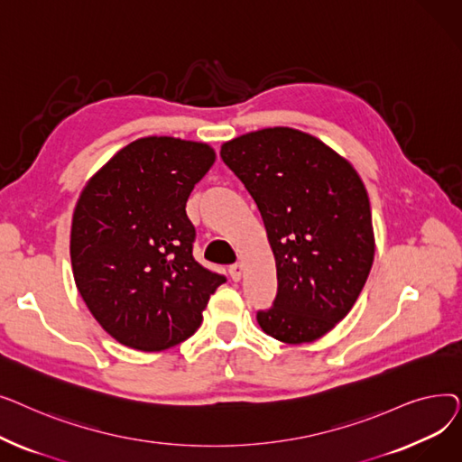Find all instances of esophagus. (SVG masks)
Instances as JSON below:
<instances>
[{
  "label": "esophagus",
  "mask_w": 462,
  "mask_h": 462,
  "mask_svg": "<svg viewBox=\"0 0 462 462\" xmlns=\"http://www.w3.org/2000/svg\"><path fill=\"white\" fill-rule=\"evenodd\" d=\"M241 272H244V268H241L239 263H234V265H230V268H228V273H230L234 282H237L241 279Z\"/></svg>",
  "instance_id": "1"
}]
</instances>
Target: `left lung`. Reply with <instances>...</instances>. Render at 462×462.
<instances>
[{
  "instance_id": "obj_1",
  "label": "left lung",
  "mask_w": 462,
  "mask_h": 462,
  "mask_svg": "<svg viewBox=\"0 0 462 462\" xmlns=\"http://www.w3.org/2000/svg\"><path fill=\"white\" fill-rule=\"evenodd\" d=\"M221 159L254 199L277 265L260 328L288 345L317 341L341 322L374 258L371 204L354 166L319 138L273 127L234 138Z\"/></svg>"
}]
</instances>
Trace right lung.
Returning <instances> with one entry per match:
<instances>
[{"instance_id": "1", "label": "right lung", "mask_w": 462, "mask_h": 462, "mask_svg": "<svg viewBox=\"0 0 462 462\" xmlns=\"http://www.w3.org/2000/svg\"><path fill=\"white\" fill-rule=\"evenodd\" d=\"M213 161L208 143L145 136L82 190L70 228L72 275L95 320L121 345L159 352L183 343L226 282L194 260L197 230L185 211Z\"/></svg>"}]
</instances>
